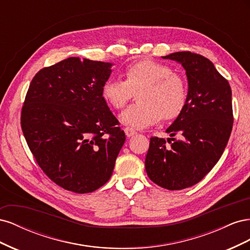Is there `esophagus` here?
Wrapping results in <instances>:
<instances>
[{
	"label": "esophagus",
	"mask_w": 250,
	"mask_h": 250,
	"mask_svg": "<svg viewBox=\"0 0 250 250\" xmlns=\"http://www.w3.org/2000/svg\"><path fill=\"white\" fill-rule=\"evenodd\" d=\"M124 131H125V134H126L127 138L133 137V135L137 134V131H135L133 128H130V127H126L125 129H124Z\"/></svg>",
	"instance_id": "1"
}]
</instances>
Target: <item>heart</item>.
Instances as JSON below:
<instances>
[{
    "label": "heart",
    "mask_w": 250,
    "mask_h": 250,
    "mask_svg": "<svg viewBox=\"0 0 250 250\" xmlns=\"http://www.w3.org/2000/svg\"><path fill=\"white\" fill-rule=\"evenodd\" d=\"M125 80L109 78L103 84L102 96L111 107L122 109L138 93V102L121 113L125 125L146 128L165 120L177 118L188 99L185 79L169 65L142 59L126 66Z\"/></svg>",
    "instance_id": "b5f03b06"
}]
</instances>
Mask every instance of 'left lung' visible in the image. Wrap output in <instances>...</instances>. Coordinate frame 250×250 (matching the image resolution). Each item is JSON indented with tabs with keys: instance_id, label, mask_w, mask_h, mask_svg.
I'll list each match as a JSON object with an SVG mask.
<instances>
[{
	"instance_id": "1",
	"label": "left lung",
	"mask_w": 250,
	"mask_h": 250,
	"mask_svg": "<svg viewBox=\"0 0 250 250\" xmlns=\"http://www.w3.org/2000/svg\"><path fill=\"white\" fill-rule=\"evenodd\" d=\"M185 67L188 83L184 110L166 132L181 140L150 139L145 160L148 177L167 190L198 184L220 160L229 140L233 115L229 81L213 62L188 51L164 56Z\"/></svg>"
}]
</instances>
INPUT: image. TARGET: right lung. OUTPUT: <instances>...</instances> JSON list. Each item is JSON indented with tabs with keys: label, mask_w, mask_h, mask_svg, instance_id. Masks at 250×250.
I'll use <instances>...</instances> for the list:
<instances>
[{
	"label": "right lung",
	"mask_w": 250,
	"mask_h": 250,
	"mask_svg": "<svg viewBox=\"0 0 250 250\" xmlns=\"http://www.w3.org/2000/svg\"><path fill=\"white\" fill-rule=\"evenodd\" d=\"M111 63L70 57L35 74L21 126L36 163L57 186L78 194L109 180L125 133L102 96Z\"/></svg>",
	"instance_id": "1"
}]
</instances>
